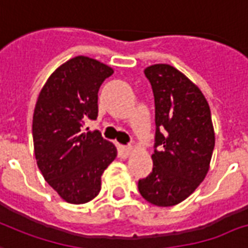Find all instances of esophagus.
Returning <instances> with one entry per match:
<instances>
[{
	"instance_id": "esophagus-1",
	"label": "esophagus",
	"mask_w": 248,
	"mask_h": 248,
	"mask_svg": "<svg viewBox=\"0 0 248 248\" xmlns=\"http://www.w3.org/2000/svg\"><path fill=\"white\" fill-rule=\"evenodd\" d=\"M132 148L130 145H120V152L122 157H127L128 155L131 154Z\"/></svg>"
}]
</instances>
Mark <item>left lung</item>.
<instances>
[{
    "mask_svg": "<svg viewBox=\"0 0 248 248\" xmlns=\"http://www.w3.org/2000/svg\"><path fill=\"white\" fill-rule=\"evenodd\" d=\"M155 97L152 173L139 179L140 195L157 207L181 203L203 182L215 148L211 109L202 91L166 63L144 70Z\"/></svg>",
    "mask_w": 248,
    "mask_h": 248,
    "instance_id": "obj_1",
    "label": "left lung"
}]
</instances>
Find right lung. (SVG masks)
<instances>
[{
  "instance_id": "1",
  "label": "right lung",
  "mask_w": 248,
  "mask_h": 248,
  "mask_svg": "<svg viewBox=\"0 0 248 248\" xmlns=\"http://www.w3.org/2000/svg\"><path fill=\"white\" fill-rule=\"evenodd\" d=\"M113 69L74 57L49 77L36 101L32 137L37 166L62 199L83 204L97 196L101 175L117 156L113 143L84 124L96 120L100 86Z\"/></svg>"
}]
</instances>
